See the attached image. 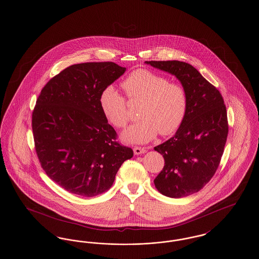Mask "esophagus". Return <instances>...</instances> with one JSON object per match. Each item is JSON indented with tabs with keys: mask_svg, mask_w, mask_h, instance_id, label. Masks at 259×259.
<instances>
[{
	"mask_svg": "<svg viewBox=\"0 0 259 259\" xmlns=\"http://www.w3.org/2000/svg\"><path fill=\"white\" fill-rule=\"evenodd\" d=\"M133 150H134L136 155H141V154H144L145 152H146L145 147H141V146H135Z\"/></svg>",
	"mask_w": 259,
	"mask_h": 259,
	"instance_id": "34e87169",
	"label": "esophagus"
}]
</instances>
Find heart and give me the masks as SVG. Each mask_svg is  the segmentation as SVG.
<instances>
[{"label": "heart", "instance_id": "obj_1", "mask_svg": "<svg viewBox=\"0 0 259 259\" xmlns=\"http://www.w3.org/2000/svg\"><path fill=\"white\" fill-rule=\"evenodd\" d=\"M121 85L131 102H142L139 109L141 119L125 130L122 135L125 142L145 144L158 133L168 136L180 128L189 104L184 85L143 68L131 73ZM99 105L105 117L115 128H124L128 123L130 114L126 100L114 87L104 89Z\"/></svg>", "mask_w": 259, "mask_h": 259}]
</instances>
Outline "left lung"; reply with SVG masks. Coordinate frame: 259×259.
<instances>
[{
    "mask_svg": "<svg viewBox=\"0 0 259 259\" xmlns=\"http://www.w3.org/2000/svg\"><path fill=\"white\" fill-rule=\"evenodd\" d=\"M176 75L189 98L186 117L176 134L154 147L165 166L156 176L164 196L184 197L200 191L214 176L228 134L227 107L221 93L191 64L179 61L145 62Z\"/></svg>",
    "mask_w": 259,
    "mask_h": 259,
    "instance_id": "1",
    "label": "left lung"
}]
</instances>
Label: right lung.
<instances>
[{
	"mask_svg": "<svg viewBox=\"0 0 259 259\" xmlns=\"http://www.w3.org/2000/svg\"><path fill=\"white\" fill-rule=\"evenodd\" d=\"M126 68L113 62L73 64L44 85L31 114L34 148L46 175L69 193L100 195L133 150L116 141L99 105Z\"/></svg>",
	"mask_w": 259,
	"mask_h": 259,
	"instance_id": "1",
	"label": "right lung"
}]
</instances>
